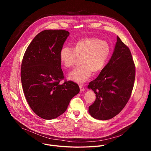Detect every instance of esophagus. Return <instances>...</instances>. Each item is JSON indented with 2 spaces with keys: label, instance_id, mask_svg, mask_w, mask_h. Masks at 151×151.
Listing matches in <instances>:
<instances>
[{
  "label": "esophagus",
  "instance_id": "34e87169",
  "mask_svg": "<svg viewBox=\"0 0 151 151\" xmlns=\"http://www.w3.org/2000/svg\"><path fill=\"white\" fill-rule=\"evenodd\" d=\"M79 88H80V91L81 92H82V91H84V88L82 87V85H79Z\"/></svg>",
  "mask_w": 151,
  "mask_h": 151
}]
</instances>
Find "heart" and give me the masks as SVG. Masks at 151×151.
Instances as JSON below:
<instances>
[{
    "instance_id": "obj_1",
    "label": "heart",
    "mask_w": 151,
    "mask_h": 151,
    "mask_svg": "<svg viewBox=\"0 0 151 151\" xmlns=\"http://www.w3.org/2000/svg\"><path fill=\"white\" fill-rule=\"evenodd\" d=\"M111 48L108 43L96 37H87L79 40L73 48L63 47L59 53L61 64L65 68L72 67L78 58H81L82 66L72 70L69 79L79 83L87 81L93 71H101L108 60Z\"/></svg>"
}]
</instances>
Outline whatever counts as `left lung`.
Wrapping results in <instances>:
<instances>
[{"instance_id": "left-lung-1", "label": "left lung", "mask_w": 151, "mask_h": 151, "mask_svg": "<svg viewBox=\"0 0 151 151\" xmlns=\"http://www.w3.org/2000/svg\"><path fill=\"white\" fill-rule=\"evenodd\" d=\"M135 80V65L129 48L117 36L114 51L99 75L89 83L96 94L89 114L97 119L107 120L118 115L130 99Z\"/></svg>"}]
</instances>
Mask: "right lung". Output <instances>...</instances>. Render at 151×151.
Wrapping results in <instances>:
<instances>
[{
    "label": "right lung",
    "instance_id": "right-lung-1",
    "mask_svg": "<svg viewBox=\"0 0 151 151\" xmlns=\"http://www.w3.org/2000/svg\"><path fill=\"white\" fill-rule=\"evenodd\" d=\"M69 34L63 30L40 32L23 58L21 80L23 91L32 111L43 119H52L62 115L79 92L78 85L73 81L60 83L64 75L59 53Z\"/></svg>",
    "mask_w": 151,
    "mask_h": 151
}]
</instances>
